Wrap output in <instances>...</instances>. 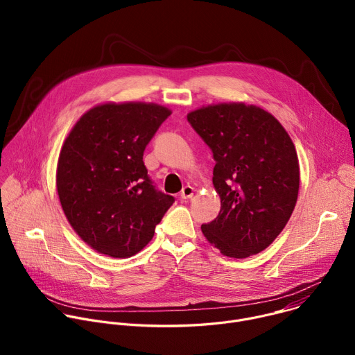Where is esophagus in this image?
Wrapping results in <instances>:
<instances>
[{
    "label": "esophagus",
    "mask_w": 355,
    "mask_h": 355,
    "mask_svg": "<svg viewBox=\"0 0 355 355\" xmlns=\"http://www.w3.org/2000/svg\"><path fill=\"white\" fill-rule=\"evenodd\" d=\"M192 195H193V188L191 187V185H187V187H184L182 188V191H181V193H180V196H181V199H189V198H192Z\"/></svg>",
    "instance_id": "1"
}]
</instances>
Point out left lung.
Listing matches in <instances>:
<instances>
[{
    "label": "left lung",
    "mask_w": 355,
    "mask_h": 355,
    "mask_svg": "<svg viewBox=\"0 0 355 355\" xmlns=\"http://www.w3.org/2000/svg\"><path fill=\"white\" fill-rule=\"evenodd\" d=\"M187 118L216 162L212 182L220 212L200 226L202 233L226 257L257 254L278 237L296 205L299 160L292 139L274 115L244 103L212 104Z\"/></svg>",
    "instance_id": "obj_1"
}]
</instances>
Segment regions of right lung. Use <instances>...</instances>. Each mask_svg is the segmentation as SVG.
<instances>
[{
	"mask_svg": "<svg viewBox=\"0 0 355 355\" xmlns=\"http://www.w3.org/2000/svg\"><path fill=\"white\" fill-rule=\"evenodd\" d=\"M171 110L153 103H105L66 137L56 170L63 212L99 254L135 256L153 239L174 198L155 188L143 151Z\"/></svg>",
	"mask_w": 355,
	"mask_h": 355,
	"instance_id": "1",
	"label": "right lung"
}]
</instances>
